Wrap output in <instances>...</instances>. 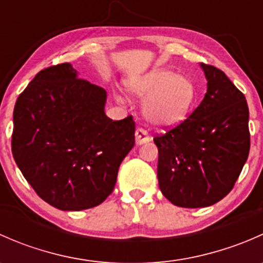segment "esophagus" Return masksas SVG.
<instances>
[{
	"mask_svg": "<svg viewBox=\"0 0 263 263\" xmlns=\"http://www.w3.org/2000/svg\"><path fill=\"white\" fill-rule=\"evenodd\" d=\"M135 137H136L137 145H144L150 141V136H148L146 129L144 128H137L136 132H135Z\"/></svg>",
	"mask_w": 263,
	"mask_h": 263,
	"instance_id": "34e87169",
	"label": "esophagus"
}]
</instances>
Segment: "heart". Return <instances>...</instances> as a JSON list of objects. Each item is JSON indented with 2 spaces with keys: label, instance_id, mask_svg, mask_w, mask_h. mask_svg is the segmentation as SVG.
<instances>
[{
  "label": "heart",
  "instance_id": "obj_1",
  "mask_svg": "<svg viewBox=\"0 0 263 263\" xmlns=\"http://www.w3.org/2000/svg\"><path fill=\"white\" fill-rule=\"evenodd\" d=\"M127 89L139 99H145L144 117L159 128H172L184 122L197 97L193 81L169 68H155L132 79L127 81Z\"/></svg>",
  "mask_w": 263,
  "mask_h": 263
}]
</instances>
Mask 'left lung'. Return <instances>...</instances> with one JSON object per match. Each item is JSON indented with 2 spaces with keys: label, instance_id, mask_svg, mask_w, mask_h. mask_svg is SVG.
<instances>
[{
  "label": "left lung",
  "instance_id": "8db88e82",
  "mask_svg": "<svg viewBox=\"0 0 263 263\" xmlns=\"http://www.w3.org/2000/svg\"><path fill=\"white\" fill-rule=\"evenodd\" d=\"M208 80L201 104L176 128L154 139L163 195L179 208H208L234 187L249 154L246 97L224 72L200 63Z\"/></svg>",
  "mask_w": 263,
  "mask_h": 263
}]
</instances>
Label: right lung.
I'll return each mask as SVG.
<instances>
[{"instance_id":"add662e5","label":"right lung","mask_w":263,"mask_h":263,"mask_svg":"<svg viewBox=\"0 0 263 263\" xmlns=\"http://www.w3.org/2000/svg\"><path fill=\"white\" fill-rule=\"evenodd\" d=\"M107 91L71 63L42 70L18 95L12 155L39 197L62 211L100 205L135 145L132 117L105 115Z\"/></svg>"}]
</instances>
